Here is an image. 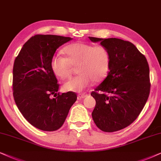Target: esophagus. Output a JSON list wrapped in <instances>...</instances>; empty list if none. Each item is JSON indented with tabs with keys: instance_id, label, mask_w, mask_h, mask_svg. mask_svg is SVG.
Masks as SVG:
<instances>
[{
	"instance_id": "obj_1",
	"label": "esophagus",
	"mask_w": 161,
	"mask_h": 161,
	"mask_svg": "<svg viewBox=\"0 0 161 161\" xmlns=\"http://www.w3.org/2000/svg\"><path fill=\"white\" fill-rule=\"evenodd\" d=\"M87 96V93H79L78 95V97L79 98H84L86 97Z\"/></svg>"
}]
</instances>
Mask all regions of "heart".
I'll return each mask as SVG.
<instances>
[{"label": "heart", "mask_w": 161, "mask_h": 161, "mask_svg": "<svg viewBox=\"0 0 161 161\" xmlns=\"http://www.w3.org/2000/svg\"><path fill=\"white\" fill-rule=\"evenodd\" d=\"M63 51L65 58L55 55L51 59V68L53 74L65 79L70 76L73 66L76 65L79 73L64 84V91L80 93L91 86L93 81L100 82L108 76L110 56L104 46L78 42L68 45Z\"/></svg>", "instance_id": "obj_1"}]
</instances>
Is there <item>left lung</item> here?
Masks as SVG:
<instances>
[{
  "instance_id": "1",
  "label": "left lung",
  "mask_w": 161,
  "mask_h": 161,
  "mask_svg": "<svg viewBox=\"0 0 161 161\" xmlns=\"http://www.w3.org/2000/svg\"><path fill=\"white\" fill-rule=\"evenodd\" d=\"M89 38L92 42H100L110 56L108 76L91 93L96 100L92 117L102 131H118L130 125L147 103L151 87L149 64L129 41Z\"/></svg>"
}]
</instances>
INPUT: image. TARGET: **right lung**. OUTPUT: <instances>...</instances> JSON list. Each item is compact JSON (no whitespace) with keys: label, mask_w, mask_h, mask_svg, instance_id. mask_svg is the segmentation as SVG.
I'll return each mask as SVG.
<instances>
[{"label":"right lung","mask_w":161,"mask_h":161,"mask_svg":"<svg viewBox=\"0 0 161 161\" xmlns=\"http://www.w3.org/2000/svg\"><path fill=\"white\" fill-rule=\"evenodd\" d=\"M70 40L63 36L36 34L23 45L14 59V102L23 117L43 131L59 129L76 101L74 92L57 93L59 84L51 68L56 50ZM53 95L56 98H51Z\"/></svg>","instance_id":"add662e5"}]
</instances>
